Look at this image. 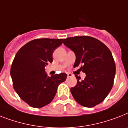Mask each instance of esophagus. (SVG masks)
<instances>
[{"mask_svg":"<svg viewBox=\"0 0 128 128\" xmlns=\"http://www.w3.org/2000/svg\"><path fill=\"white\" fill-rule=\"evenodd\" d=\"M72 76H73V75L72 74H70V73H68L67 74L68 78H70V77H72Z\"/></svg>","mask_w":128,"mask_h":128,"instance_id":"obj_1","label":"esophagus"}]
</instances>
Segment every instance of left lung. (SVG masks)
<instances>
[{
	"label": "left lung",
	"instance_id": "obj_1",
	"mask_svg": "<svg viewBox=\"0 0 128 128\" xmlns=\"http://www.w3.org/2000/svg\"><path fill=\"white\" fill-rule=\"evenodd\" d=\"M64 44L76 54L74 67L80 66L86 77L84 80L75 76L76 86L70 89L74 99L85 107L102 102L112 89L116 66L108 48L89 36H76L64 39Z\"/></svg>",
	"mask_w": 128,
	"mask_h": 128
}]
</instances>
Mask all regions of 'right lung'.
<instances>
[{
	"label": "right lung",
	"instance_id": "right-lung-1",
	"mask_svg": "<svg viewBox=\"0 0 128 128\" xmlns=\"http://www.w3.org/2000/svg\"><path fill=\"white\" fill-rule=\"evenodd\" d=\"M62 42V39H34L16 54L10 69L14 89L32 107L41 108L49 104L59 85L66 80V74L48 76L44 69L48 62H52V53Z\"/></svg>",
	"mask_w": 128,
	"mask_h": 128
}]
</instances>
